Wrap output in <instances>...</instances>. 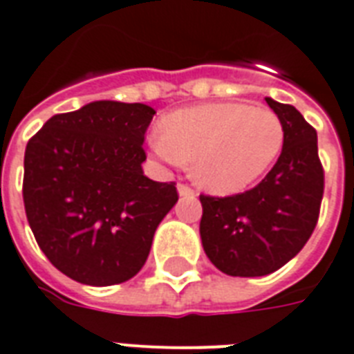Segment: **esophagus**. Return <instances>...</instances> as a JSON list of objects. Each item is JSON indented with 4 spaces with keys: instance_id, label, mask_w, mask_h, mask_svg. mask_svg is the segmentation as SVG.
<instances>
[{
    "instance_id": "34e87169",
    "label": "esophagus",
    "mask_w": 354,
    "mask_h": 354,
    "mask_svg": "<svg viewBox=\"0 0 354 354\" xmlns=\"http://www.w3.org/2000/svg\"><path fill=\"white\" fill-rule=\"evenodd\" d=\"M178 193H180V196H195V189L189 187L187 183H178Z\"/></svg>"
}]
</instances>
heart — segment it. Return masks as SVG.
Masks as SVG:
<instances>
[{"label":"heart","instance_id":"1","mask_svg":"<svg viewBox=\"0 0 354 354\" xmlns=\"http://www.w3.org/2000/svg\"><path fill=\"white\" fill-rule=\"evenodd\" d=\"M284 137V124L274 111L226 102L167 115L150 147L165 165L193 161V178L201 187L230 195L252 185L273 167Z\"/></svg>","mask_w":354,"mask_h":354}]
</instances>
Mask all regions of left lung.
Wrapping results in <instances>:
<instances>
[{"instance_id": "8db88e82", "label": "left lung", "mask_w": 354, "mask_h": 354, "mask_svg": "<svg viewBox=\"0 0 354 354\" xmlns=\"http://www.w3.org/2000/svg\"><path fill=\"white\" fill-rule=\"evenodd\" d=\"M284 124V147L256 187L232 196L201 195L202 247L230 277H263L286 266L319 219L325 172L317 133L293 105L266 98Z\"/></svg>"}]
</instances>
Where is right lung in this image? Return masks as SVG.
Wrapping results in <instances>:
<instances>
[{
    "label": "right lung",
    "instance_id": "obj_1",
    "mask_svg": "<svg viewBox=\"0 0 354 354\" xmlns=\"http://www.w3.org/2000/svg\"><path fill=\"white\" fill-rule=\"evenodd\" d=\"M145 104L100 100L53 115L29 139L24 206L46 258L75 282L113 286L141 271L176 183L145 176Z\"/></svg>",
    "mask_w": 354,
    "mask_h": 354
}]
</instances>
